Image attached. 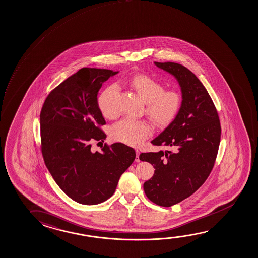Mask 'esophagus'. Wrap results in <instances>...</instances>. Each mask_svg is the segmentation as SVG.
<instances>
[{
	"instance_id": "1",
	"label": "esophagus",
	"mask_w": 258,
	"mask_h": 258,
	"mask_svg": "<svg viewBox=\"0 0 258 258\" xmlns=\"http://www.w3.org/2000/svg\"><path fill=\"white\" fill-rule=\"evenodd\" d=\"M136 153H137V156L135 158V161H137V162H139V161H140V159H139L140 152H139V150H136Z\"/></svg>"
}]
</instances>
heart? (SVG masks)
Returning <instances> with one entry per match:
<instances>
[{"label": "heart", "mask_w": 258, "mask_h": 258, "mask_svg": "<svg viewBox=\"0 0 258 258\" xmlns=\"http://www.w3.org/2000/svg\"><path fill=\"white\" fill-rule=\"evenodd\" d=\"M127 85L136 90L146 102V114L153 123L165 127L171 123L183 108L184 97L177 90H165L161 82L150 75L139 74L127 80ZM119 84H122L120 82ZM118 87L110 85L101 92L97 105L102 114L112 119L118 115L116 106ZM153 127L146 120L124 118L112 127V139L126 145L138 146L153 134Z\"/></svg>", "instance_id": "1"}]
</instances>
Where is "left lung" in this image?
Returning <instances> with one entry per match:
<instances>
[{
	"label": "left lung",
	"instance_id": "1",
	"mask_svg": "<svg viewBox=\"0 0 258 258\" xmlns=\"http://www.w3.org/2000/svg\"><path fill=\"white\" fill-rule=\"evenodd\" d=\"M155 64L178 80L184 97L179 114L151 142L169 150L139 155L155 168L153 177L144 183L145 194L151 202L168 208L205 183L217 159L221 125L213 101L192 72L174 62Z\"/></svg>",
	"mask_w": 258,
	"mask_h": 258
}]
</instances>
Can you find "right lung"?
I'll return each mask as SVG.
<instances>
[{"label":"right lung","mask_w":258,"mask_h":258,"mask_svg":"<svg viewBox=\"0 0 258 258\" xmlns=\"http://www.w3.org/2000/svg\"><path fill=\"white\" fill-rule=\"evenodd\" d=\"M118 72L82 68L53 89L41 114V151L56 184L81 204L105 202L115 191L119 177L136 158L133 148L121 143L101 146L92 152L94 141L104 142L105 120L97 105L103 82Z\"/></svg>","instance_id":"1"}]
</instances>
